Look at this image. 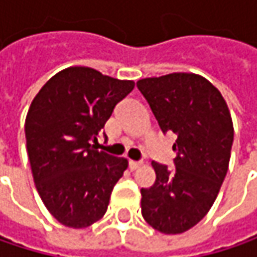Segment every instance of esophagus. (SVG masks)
Segmentation results:
<instances>
[{
	"mask_svg": "<svg viewBox=\"0 0 257 257\" xmlns=\"http://www.w3.org/2000/svg\"><path fill=\"white\" fill-rule=\"evenodd\" d=\"M140 167H141V164H140V162L129 161V170H131V171H135V170H138Z\"/></svg>",
	"mask_w": 257,
	"mask_h": 257,
	"instance_id": "esophagus-1",
	"label": "esophagus"
}]
</instances>
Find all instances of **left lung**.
<instances>
[{
	"label": "left lung",
	"mask_w": 257,
	"mask_h": 257,
	"mask_svg": "<svg viewBox=\"0 0 257 257\" xmlns=\"http://www.w3.org/2000/svg\"><path fill=\"white\" fill-rule=\"evenodd\" d=\"M147 99L164 132L177 140L176 168L152 162L156 181L141 189L144 220L162 233H183L201 222L214 204L228 173L233 125L217 87L193 73L141 78Z\"/></svg>",
	"instance_id": "obj_1"
}]
</instances>
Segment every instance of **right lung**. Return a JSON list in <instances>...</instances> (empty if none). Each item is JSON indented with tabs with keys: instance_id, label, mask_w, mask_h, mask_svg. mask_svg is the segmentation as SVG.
Listing matches in <instances>:
<instances>
[{
	"instance_id": "obj_1",
	"label": "right lung",
	"mask_w": 257,
	"mask_h": 257,
	"mask_svg": "<svg viewBox=\"0 0 257 257\" xmlns=\"http://www.w3.org/2000/svg\"><path fill=\"white\" fill-rule=\"evenodd\" d=\"M134 86L89 67H70L50 78L29 105L26 150L35 187L49 213L68 228L98 222L128 168L125 158L98 152L90 143Z\"/></svg>"
}]
</instances>
